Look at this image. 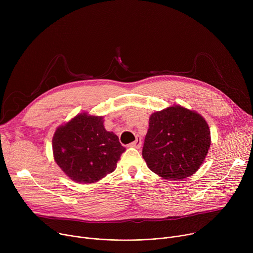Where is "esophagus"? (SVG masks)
Wrapping results in <instances>:
<instances>
[{
  "instance_id": "1",
  "label": "esophagus",
  "mask_w": 253,
  "mask_h": 253,
  "mask_svg": "<svg viewBox=\"0 0 253 253\" xmlns=\"http://www.w3.org/2000/svg\"><path fill=\"white\" fill-rule=\"evenodd\" d=\"M142 145V141H141V138L140 137H137L136 140L132 143H130V147H134V148H140Z\"/></svg>"
}]
</instances>
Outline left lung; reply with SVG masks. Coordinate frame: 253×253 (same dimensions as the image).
<instances>
[{"label": "left lung", "mask_w": 253, "mask_h": 253, "mask_svg": "<svg viewBox=\"0 0 253 253\" xmlns=\"http://www.w3.org/2000/svg\"><path fill=\"white\" fill-rule=\"evenodd\" d=\"M210 147V130L202 116L181 106L153 113L142 156L164 179L182 180L194 174Z\"/></svg>", "instance_id": "obj_1"}]
</instances>
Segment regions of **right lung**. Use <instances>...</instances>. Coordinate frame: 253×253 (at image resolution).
I'll return each mask as SVG.
<instances>
[{
	"mask_svg": "<svg viewBox=\"0 0 253 253\" xmlns=\"http://www.w3.org/2000/svg\"><path fill=\"white\" fill-rule=\"evenodd\" d=\"M124 151L117 135L105 130L103 117L80 114L53 137L55 161L80 183H94L113 172Z\"/></svg>",
	"mask_w": 253,
	"mask_h": 253,
	"instance_id": "right-lung-1",
	"label": "right lung"
}]
</instances>
